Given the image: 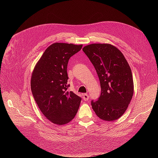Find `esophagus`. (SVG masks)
Listing matches in <instances>:
<instances>
[{
    "label": "esophagus",
    "instance_id": "34e87169",
    "mask_svg": "<svg viewBox=\"0 0 158 158\" xmlns=\"http://www.w3.org/2000/svg\"><path fill=\"white\" fill-rule=\"evenodd\" d=\"M83 99L84 101H88L89 99V95L88 94H83Z\"/></svg>",
    "mask_w": 158,
    "mask_h": 158
}]
</instances>
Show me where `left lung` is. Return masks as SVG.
<instances>
[{
    "label": "left lung",
    "mask_w": 158,
    "mask_h": 158,
    "mask_svg": "<svg viewBox=\"0 0 158 158\" xmlns=\"http://www.w3.org/2000/svg\"><path fill=\"white\" fill-rule=\"evenodd\" d=\"M97 72L101 85L98 100H92V109L102 120H117L125 113L130 103L134 84L130 66L116 47L94 44L82 49Z\"/></svg>",
    "instance_id": "obj_1"
}]
</instances>
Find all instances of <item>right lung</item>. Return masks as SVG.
<instances>
[{"label":"right lung","instance_id":"right-lung-1","mask_svg":"<svg viewBox=\"0 0 158 158\" xmlns=\"http://www.w3.org/2000/svg\"><path fill=\"white\" fill-rule=\"evenodd\" d=\"M82 45L55 43L44 52L33 70L31 89L44 115L52 123L63 125L74 118L80 97L67 90V65Z\"/></svg>","mask_w":158,"mask_h":158}]
</instances>
